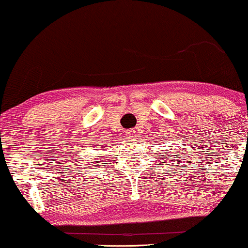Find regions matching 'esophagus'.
<instances>
[{
  "instance_id": "1",
  "label": "esophagus",
  "mask_w": 248,
  "mask_h": 248,
  "mask_svg": "<svg viewBox=\"0 0 248 248\" xmlns=\"http://www.w3.org/2000/svg\"><path fill=\"white\" fill-rule=\"evenodd\" d=\"M126 136H127V138H133V137L136 136V132L133 130H129V131H126Z\"/></svg>"
}]
</instances>
